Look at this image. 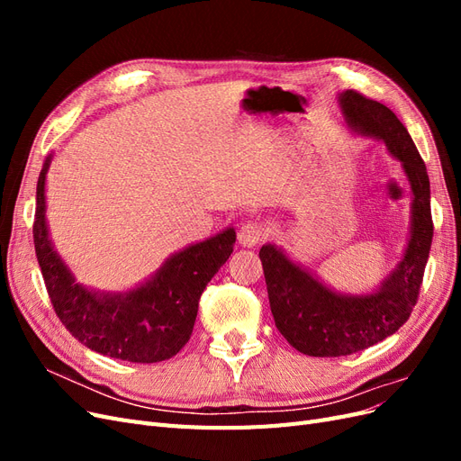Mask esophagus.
Listing matches in <instances>:
<instances>
[{
	"instance_id": "esophagus-1",
	"label": "esophagus",
	"mask_w": 461,
	"mask_h": 461,
	"mask_svg": "<svg viewBox=\"0 0 461 461\" xmlns=\"http://www.w3.org/2000/svg\"><path fill=\"white\" fill-rule=\"evenodd\" d=\"M263 236H265V232L258 225V222L248 221V222H244V225L239 230V242L242 246H246V248H254V246H258L263 240Z\"/></svg>"
}]
</instances>
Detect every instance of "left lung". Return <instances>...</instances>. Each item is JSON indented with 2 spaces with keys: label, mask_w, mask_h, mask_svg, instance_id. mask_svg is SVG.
I'll list each match as a JSON object with an SVG mask.
<instances>
[{
  "label": "left lung",
  "mask_w": 461,
  "mask_h": 461,
  "mask_svg": "<svg viewBox=\"0 0 461 461\" xmlns=\"http://www.w3.org/2000/svg\"><path fill=\"white\" fill-rule=\"evenodd\" d=\"M340 113L352 132L383 142L411 190L410 232L396 267L361 294L334 290L276 244H263L259 259L276 329L298 352L339 357L366 350L406 323L420 294L432 242L430 185L411 136L386 105L354 90L339 94Z\"/></svg>",
  "instance_id": "1"
}]
</instances>
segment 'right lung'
<instances>
[{
	"mask_svg": "<svg viewBox=\"0 0 461 461\" xmlns=\"http://www.w3.org/2000/svg\"><path fill=\"white\" fill-rule=\"evenodd\" d=\"M46 158L36 185L34 248L53 310L73 337L90 350L132 364H158L180 352L194 329L203 288L227 263L236 242L232 227L185 246L146 281L109 292L77 281L58 254L46 217Z\"/></svg>",
	"mask_w": 461,
	"mask_h": 461,
	"instance_id": "obj_1",
	"label": "right lung"
}]
</instances>
